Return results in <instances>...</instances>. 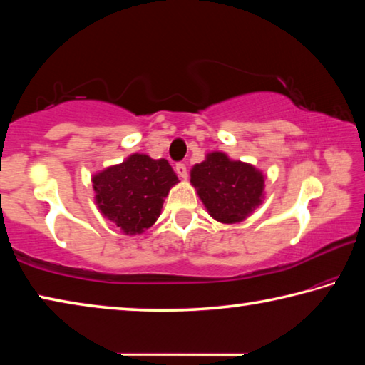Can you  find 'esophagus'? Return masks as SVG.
Wrapping results in <instances>:
<instances>
[{"instance_id": "obj_1", "label": "esophagus", "mask_w": 365, "mask_h": 365, "mask_svg": "<svg viewBox=\"0 0 365 365\" xmlns=\"http://www.w3.org/2000/svg\"><path fill=\"white\" fill-rule=\"evenodd\" d=\"M175 170H177V174L180 175L182 178H187V177H188L187 164H185V163H177V164H175Z\"/></svg>"}]
</instances>
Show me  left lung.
Returning <instances> with one entry per match:
<instances>
[{"label": "left lung", "instance_id": "8db88e82", "mask_svg": "<svg viewBox=\"0 0 365 365\" xmlns=\"http://www.w3.org/2000/svg\"><path fill=\"white\" fill-rule=\"evenodd\" d=\"M195 185L209 214L224 224L242 222L261 205L264 177L252 165L230 160L224 153L207 154L191 169Z\"/></svg>", "mask_w": 365, "mask_h": 365}]
</instances>
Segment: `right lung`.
Wrapping results in <instances>:
<instances>
[{
  "instance_id": "obj_1",
  "label": "right lung",
  "mask_w": 365,
  "mask_h": 365,
  "mask_svg": "<svg viewBox=\"0 0 365 365\" xmlns=\"http://www.w3.org/2000/svg\"><path fill=\"white\" fill-rule=\"evenodd\" d=\"M174 183L177 175L169 160L145 154H132L93 177L101 212L127 235L141 233L156 222Z\"/></svg>"
}]
</instances>
